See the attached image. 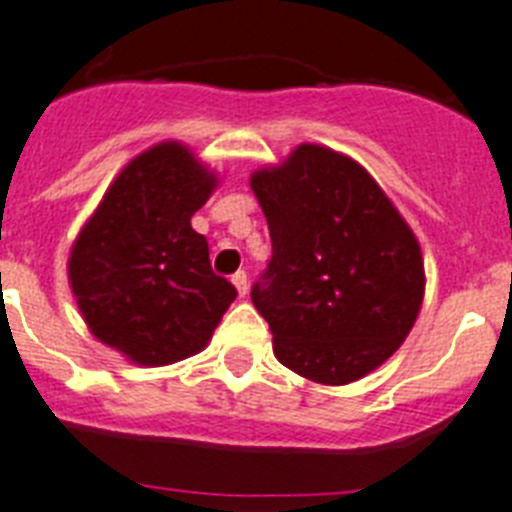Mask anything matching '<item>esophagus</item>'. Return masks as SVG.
<instances>
[{"instance_id":"1","label":"esophagus","mask_w":512,"mask_h":512,"mask_svg":"<svg viewBox=\"0 0 512 512\" xmlns=\"http://www.w3.org/2000/svg\"><path fill=\"white\" fill-rule=\"evenodd\" d=\"M231 283H234V286H236L239 296H247L249 281H247V273H244V270H236L234 276H231Z\"/></svg>"}]
</instances>
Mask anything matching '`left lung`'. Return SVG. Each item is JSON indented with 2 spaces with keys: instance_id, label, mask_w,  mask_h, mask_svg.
<instances>
[{
  "instance_id": "8db88e82",
  "label": "left lung",
  "mask_w": 512,
  "mask_h": 512,
  "mask_svg": "<svg viewBox=\"0 0 512 512\" xmlns=\"http://www.w3.org/2000/svg\"><path fill=\"white\" fill-rule=\"evenodd\" d=\"M273 257L252 286L283 367L320 385L362 380L398 351L424 299L414 231L354 158L304 143L249 179Z\"/></svg>"
}]
</instances>
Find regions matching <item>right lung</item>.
I'll return each mask as SVG.
<instances>
[{
    "instance_id": "1",
    "label": "right lung",
    "mask_w": 512,
    "mask_h": 512,
    "mask_svg": "<svg viewBox=\"0 0 512 512\" xmlns=\"http://www.w3.org/2000/svg\"><path fill=\"white\" fill-rule=\"evenodd\" d=\"M218 176L169 140L132 158L72 244V294L90 333L132 364L163 367L208 346L236 289L192 229Z\"/></svg>"
}]
</instances>
